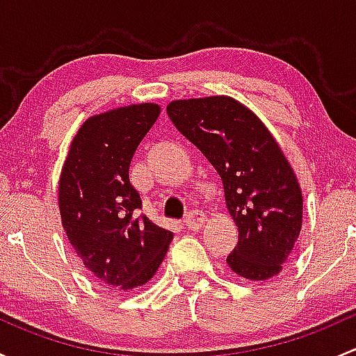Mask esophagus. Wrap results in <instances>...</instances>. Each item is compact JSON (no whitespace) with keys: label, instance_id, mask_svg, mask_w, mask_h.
<instances>
[{"label":"esophagus","instance_id":"34e87169","mask_svg":"<svg viewBox=\"0 0 356 356\" xmlns=\"http://www.w3.org/2000/svg\"><path fill=\"white\" fill-rule=\"evenodd\" d=\"M204 222H207V215H204L201 210H193L188 213L184 224L186 227L191 229V231H198V229L203 227Z\"/></svg>","mask_w":356,"mask_h":356}]
</instances>
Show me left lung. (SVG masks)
Instances as JSON below:
<instances>
[{
	"label": "left lung",
	"instance_id": "left-lung-1",
	"mask_svg": "<svg viewBox=\"0 0 356 356\" xmlns=\"http://www.w3.org/2000/svg\"><path fill=\"white\" fill-rule=\"evenodd\" d=\"M167 113L222 179L239 231L229 268L254 282L281 274L300 238L303 195L277 139L232 96L174 99Z\"/></svg>",
	"mask_w": 356,
	"mask_h": 356
}]
</instances>
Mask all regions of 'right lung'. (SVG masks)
Listing matches in <instances>:
<instances>
[{"label": "right lung", "instance_id": "right-lung-1", "mask_svg": "<svg viewBox=\"0 0 356 356\" xmlns=\"http://www.w3.org/2000/svg\"><path fill=\"white\" fill-rule=\"evenodd\" d=\"M138 103L92 115L75 132L58 182L62 225L86 270L106 288L131 291L156 274L172 234L139 213L129 167L160 115Z\"/></svg>", "mask_w": 356, "mask_h": 356}]
</instances>
